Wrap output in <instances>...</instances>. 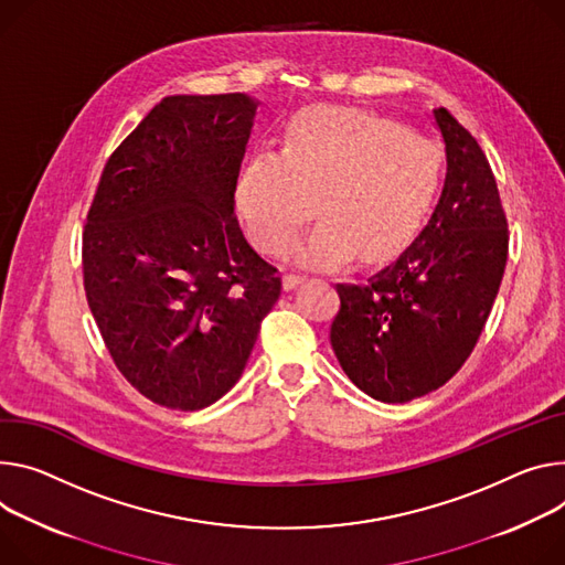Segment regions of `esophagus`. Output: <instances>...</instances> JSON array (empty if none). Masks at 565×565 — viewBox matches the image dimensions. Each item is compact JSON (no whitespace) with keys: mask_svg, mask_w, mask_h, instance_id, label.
I'll list each match as a JSON object with an SVG mask.
<instances>
[{"mask_svg":"<svg viewBox=\"0 0 565 565\" xmlns=\"http://www.w3.org/2000/svg\"><path fill=\"white\" fill-rule=\"evenodd\" d=\"M303 281H306L303 275H295V273L284 275V288H286V290H292V288H297V286L303 284Z\"/></svg>","mask_w":565,"mask_h":565,"instance_id":"1","label":"esophagus"}]
</instances>
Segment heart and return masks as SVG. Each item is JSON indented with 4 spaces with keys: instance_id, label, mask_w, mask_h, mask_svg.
Listing matches in <instances>:
<instances>
[{
    "instance_id": "obj_1",
    "label": "heart",
    "mask_w": 565,
    "mask_h": 565,
    "mask_svg": "<svg viewBox=\"0 0 565 565\" xmlns=\"http://www.w3.org/2000/svg\"><path fill=\"white\" fill-rule=\"evenodd\" d=\"M444 182V152L398 121L351 106H309L284 128L281 150L254 152L241 207L277 254L297 247L318 210L303 259L335 270L361 252L385 262L426 225Z\"/></svg>"
}]
</instances>
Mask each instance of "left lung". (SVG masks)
Segmentation results:
<instances>
[{
	"label": "left lung",
	"mask_w": 565,
	"mask_h": 565,
	"mask_svg": "<svg viewBox=\"0 0 565 565\" xmlns=\"http://www.w3.org/2000/svg\"><path fill=\"white\" fill-rule=\"evenodd\" d=\"M446 180L428 225L363 284H338L331 347L376 401L405 403L450 381L471 355L507 264V218L489 160L446 108L433 110Z\"/></svg>",
	"instance_id": "obj_1"
}]
</instances>
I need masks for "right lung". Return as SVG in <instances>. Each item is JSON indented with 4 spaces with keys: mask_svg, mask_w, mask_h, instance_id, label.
<instances>
[{
    "mask_svg": "<svg viewBox=\"0 0 565 565\" xmlns=\"http://www.w3.org/2000/svg\"><path fill=\"white\" fill-rule=\"evenodd\" d=\"M256 108L241 92L162 98L108 158L83 227V286L113 361L171 409L236 385L281 295L234 214Z\"/></svg>",
    "mask_w": 565,
    "mask_h": 565,
    "instance_id": "add662e5",
    "label": "right lung"
}]
</instances>
